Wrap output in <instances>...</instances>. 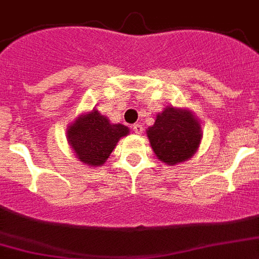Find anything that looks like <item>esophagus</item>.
<instances>
[{
	"label": "esophagus",
	"instance_id": "34e87169",
	"mask_svg": "<svg viewBox=\"0 0 259 259\" xmlns=\"http://www.w3.org/2000/svg\"><path fill=\"white\" fill-rule=\"evenodd\" d=\"M132 130H134L135 134H141V132H143V125H141L140 123H135V124L132 125Z\"/></svg>",
	"mask_w": 259,
	"mask_h": 259
}]
</instances>
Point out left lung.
<instances>
[{"label":"left lung","mask_w":259,"mask_h":259,"mask_svg":"<svg viewBox=\"0 0 259 259\" xmlns=\"http://www.w3.org/2000/svg\"><path fill=\"white\" fill-rule=\"evenodd\" d=\"M148 139L158 160L167 165L189 160L202 139L200 124L186 110L166 107L148 128Z\"/></svg>","instance_id":"left-lung-1"}]
</instances>
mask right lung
Returning <instances> with one entry per match:
<instances>
[{"label":"right lung","mask_w":259,"mask_h":259,"mask_svg":"<svg viewBox=\"0 0 259 259\" xmlns=\"http://www.w3.org/2000/svg\"><path fill=\"white\" fill-rule=\"evenodd\" d=\"M130 130L123 124H111L108 119L93 110L79 116L68 130V141L79 161L90 166L106 162L118 140Z\"/></svg>","instance_id":"obj_1"}]
</instances>
